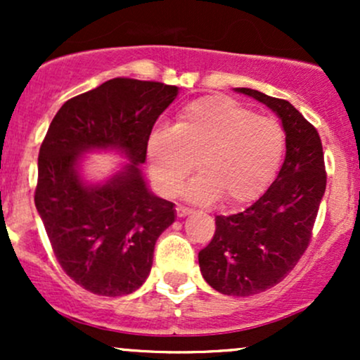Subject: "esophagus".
Returning <instances> with one entry per match:
<instances>
[{"instance_id": "esophagus-1", "label": "esophagus", "mask_w": 360, "mask_h": 360, "mask_svg": "<svg viewBox=\"0 0 360 360\" xmlns=\"http://www.w3.org/2000/svg\"><path fill=\"white\" fill-rule=\"evenodd\" d=\"M176 213H177V217H179V218H184V217H188L189 213H191V210L186 208V206L177 205V206H176Z\"/></svg>"}]
</instances>
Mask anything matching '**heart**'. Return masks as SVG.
<instances>
[{"label":"heart","mask_w":360,"mask_h":360,"mask_svg":"<svg viewBox=\"0 0 360 360\" xmlns=\"http://www.w3.org/2000/svg\"><path fill=\"white\" fill-rule=\"evenodd\" d=\"M284 152L283 127L240 103L208 96L189 103L171 130L148 137L147 159L160 193L172 196L194 166L201 172L186 188L194 203L254 200L278 171Z\"/></svg>","instance_id":"1"}]
</instances>
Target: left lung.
<instances>
[{"instance_id": "left-lung-1", "label": "left lung", "mask_w": 360, "mask_h": 360, "mask_svg": "<svg viewBox=\"0 0 360 360\" xmlns=\"http://www.w3.org/2000/svg\"><path fill=\"white\" fill-rule=\"evenodd\" d=\"M235 91L278 115L286 157L278 177L254 203L214 218L217 230L198 260L205 281L218 292L250 296L281 283L307 250L326 174L320 135L291 103L249 88Z\"/></svg>"}]
</instances>
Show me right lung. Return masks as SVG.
<instances>
[{"mask_svg":"<svg viewBox=\"0 0 360 360\" xmlns=\"http://www.w3.org/2000/svg\"><path fill=\"white\" fill-rule=\"evenodd\" d=\"M179 88L115 77L65 101L39 152L35 206L65 274L100 296H125L146 283L174 203L155 196L142 172L157 118ZM127 160L106 180L82 176L84 153Z\"/></svg>","mask_w":360,"mask_h":360,"instance_id":"add662e5","label":"right lung"}]
</instances>
